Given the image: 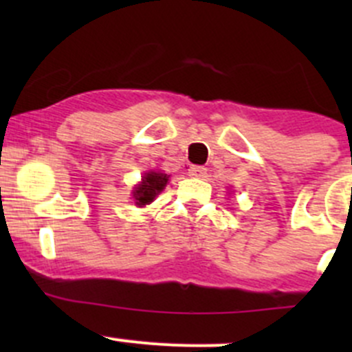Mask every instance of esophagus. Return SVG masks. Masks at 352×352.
<instances>
[{
  "instance_id": "esophagus-1",
  "label": "esophagus",
  "mask_w": 352,
  "mask_h": 352,
  "mask_svg": "<svg viewBox=\"0 0 352 352\" xmlns=\"http://www.w3.org/2000/svg\"><path fill=\"white\" fill-rule=\"evenodd\" d=\"M206 172H208V170H206L204 166H199V165H192L189 168V175L190 177H204Z\"/></svg>"
}]
</instances>
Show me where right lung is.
I'll return each mask as SVG.
<instances>
[{
	"instance_id": "1",
	"label": "right lung",
	"mask_w": 352,
	"mask_h": 352,
	"mask_svg": "<svg viewBox=\"0 0 352 352\" xmlns=\"http://www.w3.org/2000/svg\"><path fill=\"white\" fill-rule=\"evenodd\" d=\"M166 182H168V175L160 172H148L143 177V182L134 189V199H136L138 206L150 204L156 197V194L162 192L165 189Z\"/></svg>"
}]
</instances>
